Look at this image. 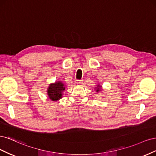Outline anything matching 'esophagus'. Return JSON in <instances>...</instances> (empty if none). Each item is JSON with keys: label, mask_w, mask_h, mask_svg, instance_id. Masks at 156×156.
I'll return each mask as SVG.
<instances>
[{"label": "esophagus", "mask_w": 156, "mask_h": 156, "mask_svg": "<svg viewBox=\"0 0 156 156\" xmlns=\"http://www.w3.org/2000/svg\"><path fill=\"white\" fill-rule=\"evenodd\" d=\"M77 84L79 85H81L83 84V80H77Z\"/></svg>", "instance_id": "34e87169"}]
</instances>
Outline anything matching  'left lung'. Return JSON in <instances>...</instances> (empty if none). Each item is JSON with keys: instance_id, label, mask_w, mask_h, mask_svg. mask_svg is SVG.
Masks as SVG:
<instances>
[{"instance_id": "obj_1", "label": "left lung", "mask_w": 156, "mask_h": 156, "mask_svg": "<svg viewBox=\"0 0 156 156\" xmlns=\"http://www.w3.org/2000/svg\"><path fill=\"white\" fill-rule=\"evenodd\" d=\"M96 88V92H99L100 91V90L101 89V87L100 85H98Z\"/></svg>"}]
</instances>
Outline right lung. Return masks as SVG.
Masks as SVG:
<instances>
[{"mask_svg":"<svg viewBox=\"0 0 156 156\" xmlns=\"http://www.w3.org/2000/svg\"><path fill=\"white\" fill-rule=\"evenodd\" d=\"M65 90V84L61 81H56L50 84L48 88V95L52 101H58L62 98V93Z\"/></svg>","mask_w":156,"mask_h":156,"instance_id":"right-lung-1","label":"right lung"}]
</instances>
